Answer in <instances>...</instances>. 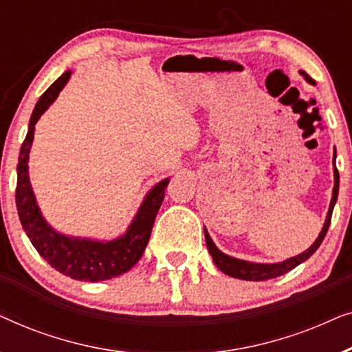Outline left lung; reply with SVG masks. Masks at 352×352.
<instances>
[{
	"mask_svg": "<svg viewBox=\"0 0 352 352\" xmlns=\"http://www.w3.org/2000/svg\"><path fill=\"white\" fill-rule=\"evenodd\" d=\"M300 74L305 76L307 83L314 85V80H312L311 76L306 74V72L301 70ZM335 160H336V151L333 153L335 186H333V194H331V201H330V206H329V213H327L324 228H322L319 237L316 239V242L312 243L311 247L306 250V252L296 254V256H293V258H288V259H285V261H282V263H274V264H261V263L243 261V259L232 258V256H229V254H226V253L221 252V250H218V247H216L213 240H211L208 230L205 229L206 247H208V252L211 254V258H213L216 267L221 269V271H223L224 274H228V276H230V277L240 278V280L259 282V280H269V278H276L278 276H283V274H287L288 271H292V269H295L296 266H300L301 263H305L306 259H309L312 254L316 253V250L320 247L322 240H324V237L327 235V230H329V228H330V221H331V213H333V206L336 204V199H338L340 175H338V170H336Z\"/></svg>",
	"mask_w": 352,
	"mask_h": 352,
	"instance_id": "1",
	"label": "left lung"
}]
</instances>
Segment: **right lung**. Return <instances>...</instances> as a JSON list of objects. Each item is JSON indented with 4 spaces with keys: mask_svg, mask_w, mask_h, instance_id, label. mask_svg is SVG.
Instances as JSON below:
<instances>
[{
    "mask_svg": "<svg viewBox=\"0 0 352 352\" xmlns=\"http://www.w3.org/2000/svg\"><path fill=\"white\" fill-rule=\"evenodd\" d=\"M70 75V70L62 74L43 93L33 110L30 123H28V133L21 147V155H19L16 205L22 228L40 256L67 277L75 278V280L99 282L122 276L141 259L151 239L153 221L165 199V189L170 177L160 181L155 187H152L151 192H147L133 223L129 224L126 232L120 235L118 239L102 242V240L70 237V235L57 232L47 224L36 204L30 177H28V153L32 148L36 122L57 99Z\"/></svg>",
    "mask_w": 352,
    "mask_h": 352,
    "instance_id": "1",
    "label": "right lung"
}]
</instances>
